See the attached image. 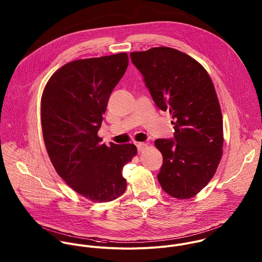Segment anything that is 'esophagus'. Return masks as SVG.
Segmentation results:
<instances>
[{"mask_svg":"<svg viewBox=\"0 0 262 262\" xmlns=\"http://www.w3.org/2000/svg\"><path fill=\"white\" fill-rule=\"evenodd\" d=\"M145 147H146V144H144V143H138L137 144V148H138L139 152H142L145 149Z\"/></svg>","mask_w":262,"mask_h":262,"instance_id":"1","label":"esophagus"}]
</instances>
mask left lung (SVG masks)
Here are the masks:
<instances>
[{
    "label": "left lung",
    "mask_w": 262,
    "mask_h": 262,
    "mask_svg": "<svg viewBox=\"0 0 262 262\" xmlns=\"http://www.w3.org/2000/svg\"><path fill=\"white\" fill-rule=\"evenodd\" d=\"M129 56L156 106L174 119L173 139L155 141L163 156L158 181L168 195L190 199L210 182L223 156V116L213 82L199 62L172 48Z\"/></svg>",
    "instance_id": "left-lung-1"
}]
</instances>
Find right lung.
<instances>
[{"label": "right lung", "mask_w": 262, "mask_h": 262, "mask_svg": "<svg viewBox=\"0 0 262 262\" xmlns=\"http://www.w3.org/2000/svg\"><path fill=\"white\" fill-rule=\"evenodd\" d=\"M128 65L126 53L69 62L47 82L40 120L47 152L57 173L93 202H109L126 189L123 166L133 144H101L98 130L109 97Z\"/></svg>", "instance_id": "1"}]
</instances>
